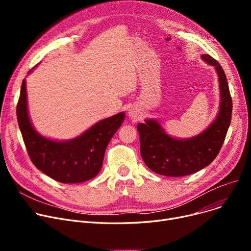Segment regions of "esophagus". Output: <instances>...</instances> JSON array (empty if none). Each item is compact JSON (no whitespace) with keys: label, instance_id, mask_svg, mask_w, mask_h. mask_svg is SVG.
Wrapping results in <instances>:
<instances>
[{"label":"esophagus","instance_id":"34e87169","mask_svg":"<svg viewBox=\"0 0 251 251\" xmlns=\"http://www.w3.org/2000/svg\"><path fill=\"white\" fill-rule=\"evenodd\" d=\"M128 115L131 119H133L134 121H137L141 117V112L135 107H130L128 110Z\"/></svg>","mask_w":251,"mask_h":251}]
</instances>
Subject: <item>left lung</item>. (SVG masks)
<instances>
[{
    "instance_id": "8db88e82",
    "label": "left lung",
    "mask_w": 251,
    "mask_h": 251,
    "mask_svg": "<svg viewBox=\"0 0 251 251\" xmlns=\"http://www.w3.org/2000/svg\"><path fill=\"white\" fill-rule=\"evenodd\" d=\"M201 58L214 66L219 76L221 102L218 116L202 133L187 139L171 137L153 119L139 123L142 160L156 174L182 177L196 173L216 159L226 138L232 117V98L226 74L213 57L202 55Z\"/></svg>"
}]
</instances>
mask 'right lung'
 Returning <instances> with one entry per match:
<instances>
[{"instance_id": "right-lung-1", "label": "right lung", "mask_w": 251, "mask_h": 251, "mask_svg": "<svg viewBox=\"0 0 251 251\" xmlns=\"http://www.w3.org/2000/svg\"><path fill=\"white\" fill-rule=\"evenodd\" d=\"M16 113L31 162L39 171L61 183H81L99 174L105 149L125 118L122 112L103 119L71 140L55 141L46 138L36 132L30 122L25 79L22 81Z\"/></svg>"}]
</instances>
